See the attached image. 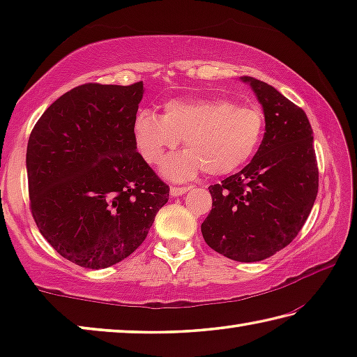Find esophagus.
I'll list each match as a JSON object with an SVG mask.
<instances>
[{
  "label": "esophagus",
  "mask_w": 357,
  "mask_h": 357,
  "mask_svg": "<svg viewBox=\"0 0 357 357\" xmlns=\"http://www.w3.org/2000/svg\"><path fill=\"white\" fill-rule=\"evenodd\" d=\"M192 189L190 185H183V187H176V185H172L170 187V193L173 197H179V195H184L185 192H189Z\"/></svg>",
  "instance_id": "esophagus-1"
}]
</instances>
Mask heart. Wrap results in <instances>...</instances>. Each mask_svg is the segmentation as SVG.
I'll list each match as a JSON object with an SVG mask.
<instances>
[{"label": "heart", "instance_id": "b5f03b06", "mask_svg": "<svg viewBox=\"0 0 357 357\" xmlns=\"http://www.w3.org/2000/svg\"><path fill=\"white\" fill-rule=\"evenodd\" d=\"M264 134V113L257 105L234 104L225 98L170 100L164 114L137 113V148L149 164L164 157L184 140L185 151L168 159L162 173L173 181L225 176L243 168L259 148Z\"/></svg>", "mask_w": 357, "mask_h": 357}]
</instances>
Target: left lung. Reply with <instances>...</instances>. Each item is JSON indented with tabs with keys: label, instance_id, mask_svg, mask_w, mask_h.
Returning a JSON list of instances; mask_svg holds the SVG:
<instances>
[{
	"label": "left lung",
	"instance_id": "left-lung-1",
	"mask_svg": "<svg viewBox=\"0 0 357 357\" xmlns=\"http://www.w3.org/2000/svg\"><path fill=\"white\" fill-rule=\"evenodd\" d=\"M263 107L266 132L239 173L209 185L213 209L202 223L206 244L234 261H261L298 236L318 193L313 130L302 108L274 86L243 77Z\"/></svg>",
	"mask_w": 357,
	"mask_h": 357
}]
</instances>
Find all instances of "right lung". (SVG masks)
<instances>
[{"instance_id":"add662e5","label":"right lung","mask_w":357,"mask_h":357,"mask_svg":"<svg viewBox=\"0 0 357 357\" xmlns=\"http://www.w3.org/2000/svg\"><path fill=\"white\" fill-rule=\"evenodd\" d=\"M143 82L84 83L47 108L26 148L29 209L42 236L82 268L104 269L148 236L170 187L137 151Z\"/></svg>"}]
</instances>
